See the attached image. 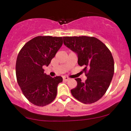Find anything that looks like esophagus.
Wrapping results in <instances>:
<instances>
[{
	"mask_svg": "<svg viewBox=\"0 0 131 131\" xmlns=\"http://www.w3.org/2000/svg\"><path fill=\"white\" fill-rule=\"evenodd\" d=\"M69 79H70V78H67V77H65V76L63 77V80H65V81H68Z\"/></svg>",
	"mask_w": 131,
	"mask_h": 131,
	"instance_id": "esophagus-1",
	"label": "esophagus"
}]
</instances>
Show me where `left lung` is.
Segmentation results:
<instances>
[{
	"mask_svg": "<svg viewBox=\"0 0 131 131\" xmlns=\"http://www.w3.org/2000/svg\"><path fill=\"white\" fill-rule=\"evenodd\" d=\"M64 44L78 54V64L85 66L87 79H75L78 85L71 89L74 97L83 104L98 101L105 94L114 71L113 57L108 48L94 37H63Z\"/></svg>",
	"mask_w": 131,
	"mask_h": 131,
	"instance_id": "left-lung-1",
	"label": "left lung"
}]
</instances>
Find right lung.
Listing matches in <instances>:
<instances>
[{
    "instance_id": "1",
    "label": "right lung",
    "mask_w": 131,
    "mask_h": 131,
    "mask_svg": "<svg viewBox=\"0 0 131 131\" xmlns=\"http://www.w3.org/2000/svg\"><path fill=\"white\" fill-rule=\"evenodd\" d=\"M62 37L39 36L28 41L21 48L16 61V77L23 94L30 103L45 106L55 100L61 76L52 78L44 73L61 47Z\"/></svg>"
}]
</instances>
